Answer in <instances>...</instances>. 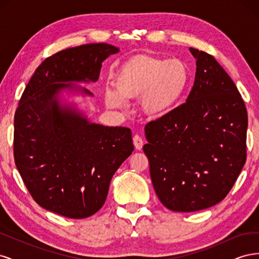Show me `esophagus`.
Segmentation results:
<instances>
[{
  "label": "esophagus",
  "instance_id": "obj_1",
  "mask_svg": "<svg viewBox=\"0 0 259 259\" xmlns=\"http://www.w3.org/2000/svg\"><path fill=\"white\" fill-rule=\"evenodd\" d=\"M133 143H134V146L137 150H142V148L144 146V140L142 137L139 135H134V137H133Z\"/></svg>",
  "mask_w": 259,
  "mask_h": 259
}]
</instances>
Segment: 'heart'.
Segmentation results:
<instances>
[{"mask_svg":"<svg viewBox=\"0 0 259 259\" xmlns=\"http://www.w3.org/2000/svg\"><path fill=\"white\" fill-rule=\"evenodd\" d=\"M184 61L139 56L123 65L115 88L107 89L105 103L112 110H125L128 99L140 98V108L149 116H162L177 106L189 83Z\"/></svg>","mask_w":259,"mask_h":259,"instance_id":"b5f03b06","label":"heart"}]
</instances>
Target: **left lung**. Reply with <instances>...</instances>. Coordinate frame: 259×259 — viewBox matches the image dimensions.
<instances>
[{"label": "left lung", "instance_id": "8db88e82", "mask_svg": "<svg viewBox=\"0 0 259 259\" xmlns=\"http://www.w3.org/2000/svg\"><path fill=\"white\" fill-rule=\"evenodd\" d=\"M197 59L186 103L146 127L144 152L162 204L197 211L223 201L246 161L247 111L236 84L211 55Z\"/></svg>", "mask_w": 259, "mask_h": 259}]
</instances>
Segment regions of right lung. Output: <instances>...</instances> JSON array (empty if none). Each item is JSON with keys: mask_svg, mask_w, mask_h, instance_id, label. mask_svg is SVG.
<instances>
[{"mask_svg": "<svg viewBox=\"0 0 259 259\" xmlns=\"http://www.w3.org/2000/svg\"><path fill=\"white\" fill-rule=\"evenodd\" d=\"M119 49L107 43L67 49L46 58L22 93L14 120V158L34 201L68 218L94 215L111 178L134 150L132 132L91 123L61 105V91L93 96L74 82H96L101 64Z\"/></svg>", "mask_w": 259, "mask_h": 259, "instance_id": "add662e5", "label": "right lung"}]
</instances>
